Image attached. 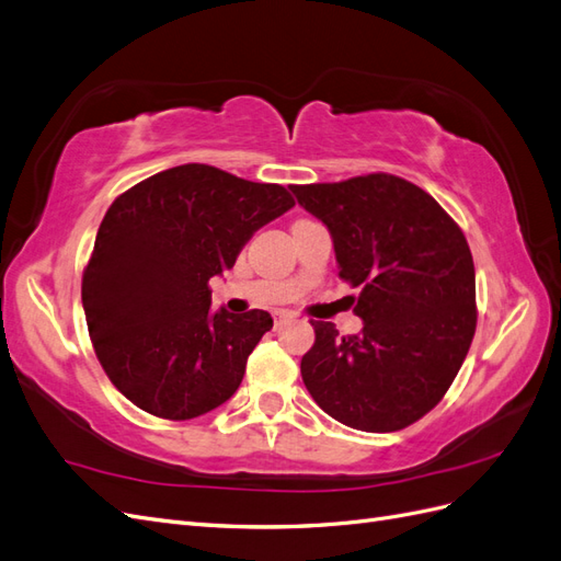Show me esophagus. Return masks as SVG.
Segmentation results:
<instances>
[{
  "label": "esophagus",
  "mask_w": 561,
  "mask_h": 561,
  "mask_svg": "<svg viewBox=\"0 0 561 561\" xmlns=\"http://www.w3.org/2000/svg\"><path fill=\"white\" fill-rule=\"evenodd\" d=\"M293 318V313L290 311H276L274 313V320H276V328L280 325V322H285V320H290Z\"/></svg>",
  "instance_id": "obj_1"
}]
</instances>
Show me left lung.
Masks as SVG:
<instances>
[{"mask_svg":"<svg viewBox=\"0 0 561 561\" xmlns=\"http://www.w3.org/2000/svg\"><path fill=\"white\" fill-rule=\"evenodd\" d=\"M290 190L328 227L339 278L360 290L353 313L363 318L360 334L348 336L311 320L301 379L344 426L407 428L443 400L478 325L466 236L431 194L388 173Z\"/></svg>","mask_w":561,"mask_h":561,"instance_id":"left-lung-1","label":"left lung"}]
</instances>
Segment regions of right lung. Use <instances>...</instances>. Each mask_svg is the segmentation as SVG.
Instances as JSON below:
<instances>
[{
    "mask_svg": "<svg viewBox=\"0 0 561 561\" xmlns=\"http://www.w3.org/2000/svg\"><path fill=\"white\" fill-rule=\"evenodd\" d=\"M295 206L280 184L184 163L130 186L105 213L81 301L110 381L140 410L186 421L227 402L266 311H210L213 276L252 233Z\"/></svg>",
    "mask_w": 561,
    "mask_h": 561,
    "instance_id": "right-lung-1",
    "label": "right lung"
}]
</instances>
